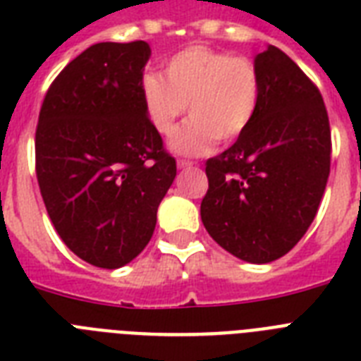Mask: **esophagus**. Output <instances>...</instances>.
<instances>
[{"instance_id": "34e87169", "label": "esophagus", "mask_w": 361, "mask_h": 361, "mask_svg": "<svg viewBox=\"0 0 361 361\" xmlns=\"http://www.w3.org/2000/svg\"><path fill=\"white\" fill-rule=\"evenodd\" d=\"M197 163H192V161H185V159H178V169H191V166H195Z\"/></svg>"}]
</instances>
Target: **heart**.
Instances as JSON below:
<instances>
[{
    "mask_svg": "<svg viewBox=\"0 0 361 361\" xmlns=\"http://www.w3.org/2000/svg\"><path fill=\"white\" fill-rule=\"evenodd\" d=\"M260 95L252 61L208 47H189L174 54L164 78L147 73L142 78V101L149 121L161 135H170L189 104L187 121L170 138L181 155H204L215 142H232L255 118Z\"/></svg>",
    "mask_w": 361,
    "mask_h": 361,
    "instance_id": "1",
    "label": "heart"
}]
</instances>
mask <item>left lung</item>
Wrapping results in <instances>:
<instances>
[{"mask_svg": "<svg viewBox=\"0 0 361 361\" xmlns=\"http://www.w3.org/2000/svg\"><path fill=\"white\" fill-rule=\"evenodd\" d=\"M255 118L228 149L206 161V231L225 251L268 264L290 251L319 212L330 176L331 135L319 87L269 44L255 58Z\"/></svg>", "mask_w": 361, "mask_h": 361, "instance_id": "1", "label": "left lung"}]
</instances>
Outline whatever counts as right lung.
I'll return each instance as SVG.
<instances>
[{"mask_svg": "<svg viewBox=\"0 0 361 361\" xmlns=\"http://www.w3.org/2000/svg\"><path fill=\"white\" fill-rule=\"evenodd\" d=\"M146 41L97 42L48 87L35 170L54 228L92 266L121 268L152 240L176 159L147 118Z\"/></svg>", "mask_w": 361, "mask_h": 361, "instance_id": "right-lung-1", "label": "right lung"}]
</instances>
